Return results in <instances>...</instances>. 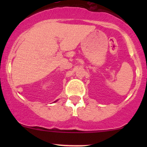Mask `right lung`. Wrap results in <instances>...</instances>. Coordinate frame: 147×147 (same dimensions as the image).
<instances>
[{"mask_svg":"<svg viewBox=\"0 0 147 147\" xmlns=\"http://www.w3.org/2000/svg\"><path fill=\"white\" fill-rule=\"evenodd\" d=\"M55 102H56V101H55Z\"/></svg>","mask_w":147,"mask_h":147,"instance_id":"1","label":"right lung"}]
</instances>
